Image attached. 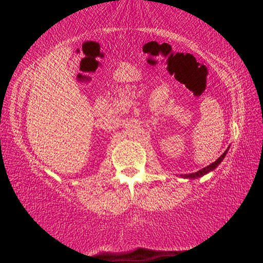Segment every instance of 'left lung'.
Listing matches in <instances>:
<instances>
[{"label": "left lung", "mask_w": 263, "mask_h": 263, "mask_svg": "<svg viewBox=\"0 0 263 263\" xmlns=\"http://www.w3.org/2000/svg\"><path fill=\"white\" fill-rule=\"evenodd\" d=\"M228 151H229V148L226 149L225 152L222 153V155H220V157L218 158L215 162H212L211 164H209V166L204 167L203 169H201V171H198V172H196V173H191V174H184V175H181V176L184 177V179H198V177H202L203 175L208 174L209 172L215 171V169H216L218 166H219V163L222 161V159L225 158V155H226V153H228Z\"/></svg>", "instance_id": "left-lung-1"}]
</instances>
